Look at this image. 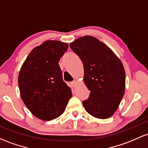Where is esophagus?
<instances>
[{"label":"esophagus","mask_w":148,"mask_h":148,"mask_svg":"<svg viewBox=\"0 0 148 148\" xmlns=\"http://www.w3.org/2000/svg\"><path fill=\"white\" fill-rule=\"evenodd\" d=\"M77 81H74V82H71V85L73 87H75V86H76V85H77Z\"/></svg>","instance_id":"1"}]
</instances>
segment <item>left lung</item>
I'll list each match as a JSON object with an SVG mask.
<instances>
[{
  "label": "left lung",
  "instance_id": "1",
  "mask_svg": "<svg viewBox=\"0 0 148 148\" xmlns=\"http://www.w3.org/2000/svg\"><path fill=\"white\" fill-rule=\"evenodd\" d=\"M71 49L82 60L84 82L90 90L83 101L88 113L98 119L112 116L125 91L124 66L114 52L91 36L81 37L70 43Z\"/></svg>",
  "mask_w": 148,
  "mask_h": 148
}]
</instances>
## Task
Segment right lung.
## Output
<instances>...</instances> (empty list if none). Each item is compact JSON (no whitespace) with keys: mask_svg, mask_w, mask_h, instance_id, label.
<instances>
[{"mask_svg":"<svg viewBox=\"0 0 148 148\" xmlns=\"http://www.w3.org/2000/svg\"><path fill=\"white\" fill-rule=\"evenodd\" d=\"M68 47L59 40H45L31 51L19 71L21 98L29 111L43 121L60 116L72 96L58 63Z\"/></svg>","mask_w":148,"mask_h":148,"instance_id":"obj_1","label":"right lung"}]
</instances>
